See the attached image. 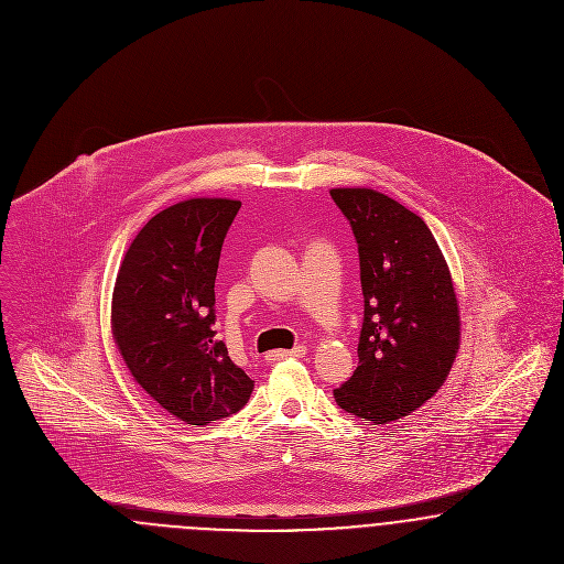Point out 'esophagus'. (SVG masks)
<instances>
[{
	"mask_svg": "<svg viewBox=\"0 0 564 564\" xmlns=\"http://www.w3.org/2000/svg\"><path fill=\"white\" fill-rule=\"evenodd\" d=\"M306 354V345H295L293 349H278L267 356V360H284V358H302Z\"/></svg>",
	"mask_w": 564,
	"mask_h": 564,
	"instance_id": "1",
	"label": "esophagus"
}]
</instances>
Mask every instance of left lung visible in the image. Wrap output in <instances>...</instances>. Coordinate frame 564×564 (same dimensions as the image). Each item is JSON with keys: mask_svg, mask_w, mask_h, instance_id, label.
Returning a JSON list of instances; mask_svg holds the SVG:
<instances>
[{"mask_svg": "<svg viewBox=\"0 0 564 564\" xmlns=\"http://www.w3.org/2000/svg\"><path fill=\"white\" fill-rule=\"evenodd\" d=\"M358 245L365 315L358 367L336 403L376 425L402 419L445 382L460 319L447 262L425 221L371 188H332Z\"/></svg>", "mask_w": 564, "mask_h": 564, "instance_id": "obj_1", "label": "left lung"}]
</instances>
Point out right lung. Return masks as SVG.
<instances>
[{"mask_svg": "<svg viewBox=\"0 0 564 564\" xmlns=\"http://www.w3.org/2000/svg\"><path fill=\"white\" fill-rule=\"evenodd\" d=\"M235 199H186L152 217L126 251L112 334L145 393L191 425L239 412L253 380L215 334V278Z\"/></svg>", "mask_w": 564, "mask_h": 564, "instance_id": "1", "label": "right lung"}]
</instances>
